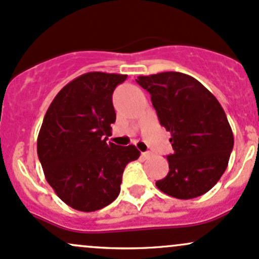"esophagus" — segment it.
I'll use <instances>...</instances> for the list:
<instances>
[{
  "label": "esophagus",
  "instance_id": "34e87169",
  "mask_svg": "<svg viewBox=\"0 0 259 259\" xmlns=\"http://www.w3.org/2000/svg\"><path fill=\"white\" fill-rule=\"evenodd\" d=\"M151 155H152L151 152H143L141 154V157L143 158V159H148V158H151Z\"/></svg>",
  "mask_w": 259,
  "mask_h": 259
}]
</instances>
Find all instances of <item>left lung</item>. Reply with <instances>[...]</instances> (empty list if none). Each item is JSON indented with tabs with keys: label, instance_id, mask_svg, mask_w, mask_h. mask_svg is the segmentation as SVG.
<instances>
[{
	"label": "left lung",
	"instance_id": "left-lung-1",
	"mask_svg": "<svg viewBox=\"0 0 259 259\" xmlns=\"http://www.w3.org/2000/svg\"><path fill=\"white\" fill-rule=\"evenodd\" d=\"M136 81L151 94L160 124L171 135L169 173L157 188L183 200L207 193L226 170L233 148L232 130L218 99L193 76L177 71Z\"/></svg>",
	"mask_w": 259,
	"mask_h": 259
}]
</instances>
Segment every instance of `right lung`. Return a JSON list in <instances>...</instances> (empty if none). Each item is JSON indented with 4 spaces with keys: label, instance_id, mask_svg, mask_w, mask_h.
Listing matches in <instances>:
<instances>
[{
    "label": "right lung",
    "instance_id": "1",
    "mask_svg": "<svg viewBox=\"0 0 259 259\" xmlns=\"http://www.w3.org/2000/svg\"><path fill=\"white\" fill-rule=\"evenodd\" d=\"M127 75H80L54 97L44 116L37 153L47 182L75 210L91 212L118 196L122 174L138 159L135 146L110 142L116 112L112 94Z\"/></svg>",
    "mask_w": 259,
    "mask_h": 259
}]
</instances>
